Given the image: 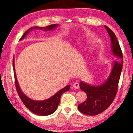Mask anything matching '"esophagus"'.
Returning a JSON list of instances; mask_svg holds the SVG:
<instances>
[{
	"label": "esophagus",
	"instance_id": "34e87169",
	"mask_svg": "<svg viewBox=\"0 0 133 133\" xmlns=\"http://www.w3.org/2000/svg\"><path fill=\"white\" fill-rule=\"evenodd\" d=\"M73 87L75 89H79V83H77V82L74 83V84H73Z\"/></svg>",
	"mask_w": 133,
	"mask_h": 133
}]
</instances>
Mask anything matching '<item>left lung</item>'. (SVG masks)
<instances>
[{"instance_id": "left-lung-1", "label": "left lung", "mask_w": 133, "mask_h": 133, "mask_svg": "<svg viewBox=\"0 0 133 133\" xmlns=\"http://www.w3.org/2000/svg\"><path fill=\"white\" fill-rule=\"evenodd\" d=\"M104 27L110 37L112 54L121 58V61L114 62L109 77L102 84L92 85L80 82V88L87 94V100L78 104V109L81 112L89 116L97 115L111 105L117 92L123 68V53L116 36L109 28Z\"/></svg>"}]
</instances>
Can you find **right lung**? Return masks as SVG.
I'll use <instances>...</instances> for the list:
<instances>
[{
	"label": "right lung",
	"instance_id": "add662e5",
	"mask_svg": "<svg viewBox=\"0 0 133 133\" xmlns=\"http://www.w3.org/2000/svg\"><path fill=\"white\" fill-rule=\"evenodd\" d=\"M58 26L57 24H51V25L48 26L46 27H31V28L28 29L23 35L21 37L20 40H22L24 39L28 33H29V31L33 30V29L39 28L40 29H44V31L51 30L53 29H55ZM13 71H14V76L15 80V85L16 88L17 93L19 96L21 98L22 102L25 105V106L30 111L37 115L39 116H48L50 114H53L57 109L58 104L60 103V97L62 94L64 92L69 91L70 88V85H67L66 87H64L57 91L55 95H53L51 97L45 100L42 101H36L33 100L29 98L24 94L20 88L19 83L17 82L15 70V60H13Z\"/></svg>",
	"mask_w": 133,
	"mask_h": 133
}]
</instances>
